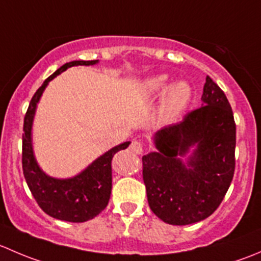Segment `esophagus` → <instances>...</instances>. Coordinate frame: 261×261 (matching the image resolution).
I'll use <instances>...</instances> for the list:
<instances>
[{"label": "esophagus", "instance_id": "1", "mask_svg": "<svg viewBox=\"0 0 261 261\" xmlns=\"http://www.w3.org/2000/svg\"><path fill=\"white\" fill-rule=\"evenodd\" d=\"M131 151H134L135 154H141L144 151V145L140 140H134L130 145Z\"/></svg>", "mask_w": 261, "mask_h": 261}]
</instances>
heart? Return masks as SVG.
Masks as SVG:
<instances>
[{"instance_id": "obj_1", "label": "heart", "mask_w": 261, "mask_h": 261, "mask_svg": "<svg viewBox=\"0 0 261 261\" xmlns=\"http://www.w3.org/2000/svg\"><path fill=\"white\" fill-rule=\"evenodd\" d=\"M168 75L159 74L147 80L143 86V93L146 98L163 97L162 115L165 118H174L179 116L188 106L192 98V87L187 82H175L168 87Z\"/></svg>"}]
</instances>
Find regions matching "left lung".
<instances>
[{
    "label": "left lung",
    "instance_id": "obj_1",
    "mask_svg": "<svg viewBox=\"0 0 261 261\" xmlns=\"http://www.w3.org/2000/svg\"><path fill=\"white\" fill-rule=\"evenodd\" d=\"M201 99L181 122L156 131V150L143 156L149 206L169 225L211 216L235 172L236 125L227 97L207 77Z\"/></svg>",
    "mask_w": 261,
    "mask_h": 261
}]
</instances>
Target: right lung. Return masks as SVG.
Returning a JSON list of instances; mask_svg holds the SVG:
<instances>
[{"label": "right lung", "mask_w": 261, "mask_h": 261, "mask_svg": "<svg viewBox=\"0 0 261 261\" xmlns=\"http://www.w3.org/2000/svg\"><path fill=\"white\" fill-rule=\"evenodd\" d=\"M97 63L98 60H73L55 70L34 94L23 120L22 170L26 183L46 215L68 222H86L106 208L112 189V158L116 152L130 145V141L110 149L80 174L60 179L46 174L36 162L33 147L34 117L39 101L50 81L70 67L94 65Z\"/></svg>", "instance_id": "right-lung-1"}]
</instances>
